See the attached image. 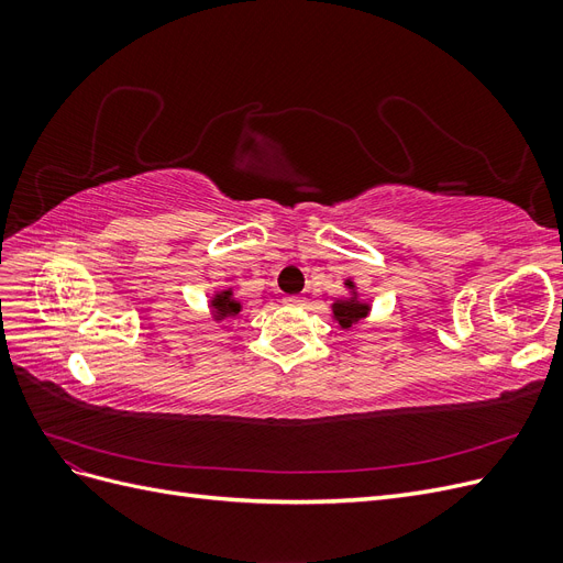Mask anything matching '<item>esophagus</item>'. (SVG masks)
<instances>
[{
  "instance_id": "esophagus-1",
  "label": "esophagus",
  "mask_w": 563,
  "mask_h": 563,
  "mask_svg": "<svg viewBox=\"0 0 563 563\" xmlns=\"http://www.w3.org/2000/svg\"><path fill=\"white\" fill-rule=\"evenodd\" d=\"M284 302L286 305H305V300L298 298V296H288V298H284Z\"/></svg>"
}]
</instances>
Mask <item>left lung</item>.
Masks as SVG:
<instances>
[{
  "instance_id": "1",
  "label": "left lung",
  "mask_w": 563,
  "mask_h": 563,
  "mask_svg": "<svg viewBox=\"0 0 563 563\" xmlns=\"http://www.w3.org/2000/svg\"><path fill=\"white\" fill-rule=\"evenodd\" d=\"M347 284L352 286V282H347ZM366 314H368V305H366V302H360L356 298L333 302V317L338 319L340 329L354 327V323L360 321V319H364Z\"/></svg>"
}]
</instances>
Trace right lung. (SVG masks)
<instances>
[{
  "label": "right lung",
  "mask_w": 563,
  "mask_h": 563,
  "mask_svg": "<svg viewBox=\"0 0 563 563\" xmlns=\"http://www.w3.org/2000/svg\"><path fill=\"white\" fill-rule=\"evenodd\" d=\"M213 302V312L218 319H225V317H236L242 312V305L230 298V291H223V294H216V298L211 300Z\"/></svg>",
  "instance_id": "right-lung-1"
}]
</instances>
